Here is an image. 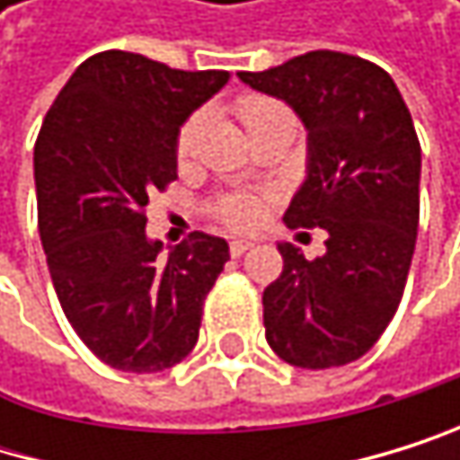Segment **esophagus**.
Masks as SVG:
<instances>
[{
    "label": "esophagus",
    "mask_w": 460,
    "mask_h": 460,
    "mask_svg": "<svg viewBox=\"0 0 460 460\" xmlns=\"http://www.w3.org/2000/svg\"><path fill=\"white\" fill-rule=\"evenodd\" d=\"M251 248H253V243H248V240H232V243H228V251H232V256H243Z\"/></svg>",
    "instance_id": "1"
}]
</instances>
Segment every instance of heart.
<instances>
[{
    "label": "heart",
    "mask_w": 460,
    "mask_h": 460,
    "mask_svg": "<svg viewBox=\"0 0 460 460\" xmlns=\"http://www.w3.org/2000/svg\"><path fill=\"white\" fill-rule=\"evenodd\" d=\"M237 115L243 118L248 132L261 127V123H270V120H279V118H292L279 102H270V99H264V96H243V99H237ZM201 127H204V112H196V115H190L184 120V127L179 132V140H176V154H179L181 163H187L190 156L196 154ZM217 217L228 228H251L261 217V201L256 196H248V192L226 196L217 204Z\"/></svg>",
    "instance_id": "1"
}]
</instances>
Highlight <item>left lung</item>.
<instances>
[{
  "label": "left lung",
  "instance_id": "left-lung-1",
  "mask_svg": "<svg viewBox=\"0 0 460 460\" xmlns=\"http://www.w3.org/2000/svg\"><path fill=\"white\" fill-rule=\"evenodd\" d=\"M237 76L304 123L306 176L284 223L328 232L314 261L279 243L284 270L261 295L264 337L292 367L350 364L392 323L411 268L422 173L411 112L384 68L342 51Z\"/></svg>",
  "mask_w": 460,
  "mask_h": 460
}]
</instances>
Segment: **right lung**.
Returning a JSON list of instances; mask_svg holds the SVG:
<instances>
[{"label": "right lung", "instance_id": "obj_1", "mask_svg": "<svg viewBox=\"0 0 460 460\" xmlns=\"http://www.w3.org/2000/svg\"><path fill=\"white\" fill-rule=\"evenodd\" d=\"M228 71H176L132 51L87 58L35 143L38 228L60 306L104 364L160 373L199 342L228 243L190 234L163 259L146 232L151 190L176 179L184 120Z\"/></svg>", "mask_w": 460, "mask_h": 460}]
</instances>
